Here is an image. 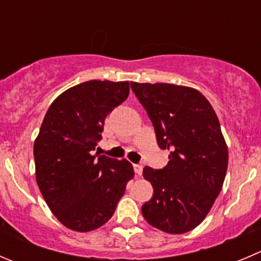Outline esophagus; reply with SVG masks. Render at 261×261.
I'll return each instance as SVG.
<instances>
[{
  "label": "esophagus",
  "mask_w": 261,
  "mask_h": 261,
  "mask_svg": "<svg viewBox=\"0 0 261 261\" xmlns=\"http://www.w3.org/2000/svg\"><path fill=\"white\" fill-rule=\"evenodd\" d=\"M134 169H135V173L140 176L143 173V166L141 164H134Z\"/></svg>",
  "instance_id": "34e87169"
}]
</instances>
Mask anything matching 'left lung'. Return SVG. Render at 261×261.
<instances>
[{"instance_id":"8db88e82","label":"left lung","mask_w":261,"mask_h":261,"mask_svg":"<svg viewBox=\"0 0 261 261\" xmlns=\"http://www.w3.org/2000/svg\"><path fill=\"white\" fill-rule=\"evenodd\" d=\"M131 89L153 122L159 148L169 151L163 169L144 168L154 194L141 213L167 233L191 231L209 213L226 177L228 148L218 117L194 88L131 82Z\"/></svg>"}]
</instances>
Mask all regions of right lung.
Returning <instances> with one entry per match:
<instances>
[{"mask_svg": "<svg viewBox=\"0 0 261 261\" xmlns=\"http://www.w3.org/2000/svg\"><path fill=\"white\" fill-rule=\"evenodd\" d=\"M128 93V82L90 80L65 90L45 113L34 141L35 177L50 212L72 231L110 221L134 178L128 161L93 154L106 117Z\"/></svg>", "mask_w": 261, "mask_h": 261, "instance_id": "right-lung-1", "label": "right lung"}]
</instances>
